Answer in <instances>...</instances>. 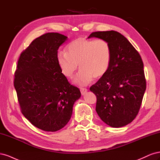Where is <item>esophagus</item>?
I'll use <instances>...</instances> for the list:
<instances>
[{
	"label": "esophagus",
	"instance_id": "1",
	"mask_svg": "<svg viewBox=\"0 0 160 160\" xmlns=\"http://www.w3.org/2000/svg\"><path fill=\"white\" fill-rule=\"evenodd\" d=\"M80 91H81V93L82 95H85L86 92L88 91V89H87L86 88H81Z\"/></svg>",
	"mask_w": 160,
	"mask_h": 160
}]
</instances>
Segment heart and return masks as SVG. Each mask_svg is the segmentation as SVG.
Returning a JSON list of instances; mask_svg holds the SVG:
<instances>
[{
	"label": "heart",
	"instance_id": "b5f03b06",
	"mask_svg": "<svg viewBox=\"0 0 160 160\" xmlns=\"http://www.w3.org/2000/svg\"><path fill=\"white\" fill-rule=\"evenodd\" d=\"M66 50L67 52H58V65L62 74L71 78L79 64L81 69L74 79L77 85H88L93 78L103 77L109 69L112 52L109 43L104 39L79 37L69 42Z\"/></svg>",
	"mask_w": 160,
	"mask_h": 160
}]
</instances>
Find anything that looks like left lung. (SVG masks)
<instances>
[{
	"mask_svg": "<svg viewBox=\"0 0 160 160\" xmlns=\"http://www.w3.org/2000/svg\"><path fill=\"white\" fill-rule=\"evenodd\" d=\"M92 37L107 41L112 52L107 73L90 88L97 97L95 110L109 126H125L137 116L146 89L141 56L117 31L93 32L88 38Z\"/></svg>",
	"mask_w": 160,
	"mask_h": 160,
	"instance_id": "obj_1",
	"label": "left lung"
}]
</instances>
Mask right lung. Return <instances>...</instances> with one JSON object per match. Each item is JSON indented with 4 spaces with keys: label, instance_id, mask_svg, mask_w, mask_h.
Masks as SVG:
<instances>
[{
    "label": "right lung",
    "instance_id": "right-lung-1",
    "mask_svg": "<svg viewBox=\"0 0 160 160\" xmlns=\"http://www.w3.org/2000/svg\"><path fill=\"white\" fill-rule=\"evenodd\" d=\"M67 37L48 32L35 38L19 57L14 73L21 112L37 128L57 132L69 122L80 90L62 73L57 55Z\"/></svg>",
    "mask_w": 160,
    "mask_h": 160
}]
</instances>
